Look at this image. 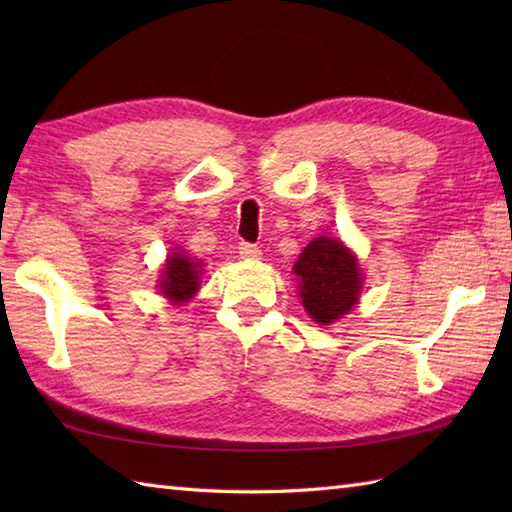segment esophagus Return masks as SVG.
<instances>
[{"mask_svg": "<svg viewBox=\"0 0 512 512\" xmlns=\"http://www.w3.org/2000/svg\"><path fill=\"white\" fill-rule=\"evenodd\" d=\"M237 253H239V257H242V259H262V250H259V246L248 244V242L239 244Z\"/></svg>", "mask_w": 512, "mask_h": 512, "instance_id": "34e87169", "label": "esophagus"}]
</instances>
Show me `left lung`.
Masks as SVG:
<instances>
[{"label": "left lung", "mask_w": 512, "mask_h": 512, "mask_svg": "<svg viewBox=\"0 0 512 512\" xmlns=\"http://www.w3.org/2000/svg\"><path fill=\"white\" fill-rule=\"evenodd\" d=\"M299 297L308 317L330 325L350 312L363 288L358 259L341 239L314 237L295 264Z\"/></svg>", "instance_id": "obj_1"}]
</instances>
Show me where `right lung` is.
Wrapping results in <instances>:
<instances>
[{"label":"right lung","instance_id":"1","mask_svg":"<svg viewBox=\"0 0 512 512\" xmlns=\"http://www.w3.org/2000/svg\"><path fill=\"white\" fill-rule=\"evenodd\" d=\"M200 275V259H193L184 250L173 248V253L167 255V264L160 273L158 288L162 295L173 301V306H180V303L189 301L200 290Z\"/></svg>","mask_w":512,"mask_h":512}]
</instances>
